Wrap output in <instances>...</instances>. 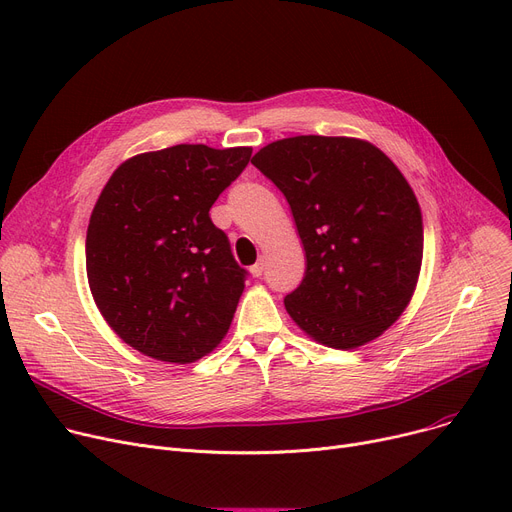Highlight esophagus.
<instances>
[{
    "mask_svg": "<svg viewBox=\"0 0 512 512\" xmlns=\"http://www.w3.org/2000/svg\"><path fill=\"white\" fill-rule=\"evenodd\" d=\"M263 270H265L263 259H259L255 265H251V274H253V278H261V276H263Z\"/></svg>",
    "mask_w": 512,
    "mask_h": 512,
    "instance_id": "34e87169",
    "label": "esophagus"
}]
</instances>
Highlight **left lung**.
Instances as JSON below:
<instances>
[{
  "mask_svg": "<svg viewBox=\"0 0 512 512\" xmlns=\"http://www.w3.org/2000/svg\"><path fill=\"white\" fill-rule=\"evenodd\" d=\"M251 164L286 197L307 255L286 311L315 340L357 348L405 311L423 259V220L409 182L365 141L282 139Z\"/></svg>",
  "mask_w": 512,
  "mask_h": 512,
  "instance_id": "left-lung-1",
  "label": "left lung"
}]
</instances>
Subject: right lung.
Returning a JSON list of instances; mask_svg holds the SVG:
<instances>
[{"instance_id":"add662e5","label":"right lung","mask_w":512,"mask_h":512,"mask_svg":"<svg viewBox=\"0 0 512 512\" xmlns=\"http://www.w3.org/2000/svg\"><path fill=\"white\" fill-rule=\"evenodd\" d=\"M251 147L176 145L132 157L101 191L87 230V276L112 330L143 355L191 363L230 328L249 272L209 209Z\"/></svg>"}]
</instances>
